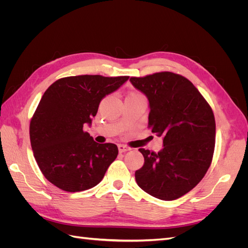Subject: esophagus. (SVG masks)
<instances>
[{
	"label": "esophagus",
	"instance_id": "esophagus-1",
	"mask_svg": "<svg viewBox=\"0 0 248 248\" xmlns=\"http://www.w3.org/2000/svg\"><path fill=\"white\" fill-rule=\"evenodd\" d=\"M118 149H119V152L120 153H125V152L129 151V150H130V148H128V147L125 146V145H119Z\"/></svg>",
	"mask_w": 248,
	"mask_h": 248
}]
</instances>
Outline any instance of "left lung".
Returning a JSON list of instances; mask_svg holds the SVG:
<instances>
[{"instance_id": "obj_1", "label": "left lung", "mask_w": 248, "mask_h": 248, "mask_svg": "<svg viewBox=\"0 0 248 248\" xmlns=\"http://www.w3.org/2000/svg\"><path fill=\"white\" fill-rule=\"evenodd\" d=\"M130 82L149 101V127L163 137L158 153L139 149L145 158L136 171L140 188L162 201L181 198L204 178L215 146L213 111L184 77L158 72Z\"/></svg>"}]
</instances>
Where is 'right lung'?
I'll use <instances>...</instances> for the list:
<instances>
[{
	"instance_id": "right-lung-1",
	"label": "right lung",
	"mask_w": 248,
	"mask_h": 248,
	"mask_svg": "<svg viewBox=\"0 0 248 248\" xmlns=\"http://www.w3.org/2000/svg\"><path fill=\"white\" fill-rule=\"evenodd\" d=\"M129 77L78 76L60 78L44 92L30 124L37 164L50 183L78 192L92 188L117 158L115 144H98L88 132L100 101Z\"/></svg>"
}]
</instances>
